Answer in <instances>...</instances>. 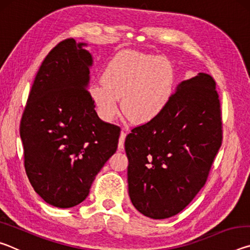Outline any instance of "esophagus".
Wrapping results in <instances>:
<instances>
[{
	"instance_id": "34e87169",
	"label": "esophagus",
	"mask_w": 250,
	"mask_h": 250,
	"mask_svg": "<svg viewBox=\"0 0 250 250\" xmlns=\"http://www.w3.org/2000/svg\"><path fill=\"white\" fill-rule=\"evenodd\" d=\"M125 135H126V133L125 132V131H121L120 139H119V150H120V151L124 150V147H125Z\"/></svg>"
}]
</instances>
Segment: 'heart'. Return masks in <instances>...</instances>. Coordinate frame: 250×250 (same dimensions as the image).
Masks as SVG:
<instances>
[{
    "mask_svg": "<svg viewBox=\"0 0 250 250\" xmlns=\"http://www.w3.org/2000/svg\"><path fill=\"white\" fill-rule=\"evenodd\" d=\"M174 74L159 56L128 53L113 58L104 71V80L90 86V97L100 117L110 121L119 112L134 124L159 117L172 96Z\"/></svg>",
    "mask_w": 250,
    "mask_h": 250,
    "instance_id": "obj_1",
    "label": "heart"
}]
</instances>
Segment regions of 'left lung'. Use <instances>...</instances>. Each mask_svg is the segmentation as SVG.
<instances>
[{"label":"left lung","mask_w":250,"mask_h":250,"mask_svg":"<svg viewBox=\"0 0 250 250\" xmlns=\"http://www.w3.org/2000/svg\"><path fill=\"white\" fill-rule=\"evenodd\" d=\"M222 141L216 83L200 73L177 86L159 117L126 135L133 206L153 219L179 214L205 185Z\"/></svg>","instance_id":"left-lung-1"}]
</instances>
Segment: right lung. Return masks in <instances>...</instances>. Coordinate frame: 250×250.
Returning a JSON list of instances; mask_svg holds the SVG:
<instances>
[{
	"mask_svg": "<svg viewBox=\"0 0 250 250\" xmlns=\"http://www.w3.org/2000/svg\"><path fill=\"white\" fill-rule=\"evenodd\" d=\"M67 39L42 62L20 125L35 192L59 208L78 205L118 147L120 128L100 119L88 91L92 57Z\"/></svg>",
	"mask_w": 250,
	"mask_h": 250,
	"instance_id": "obj_1",
	"label": "right lung"
}]
</instances>
